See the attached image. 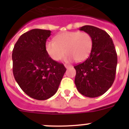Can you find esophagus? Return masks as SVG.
<instances>
[{
	"label": "esophagus",
	"mask_w": 129,
	"mask_h": 129,
	"mask_svg": "<svg viewBox=\"0 0 129 129\" xmlns=\"http://www.w3.org/2000/svg\"><path fill=\"white\" fill-rule=\"evenodd\" d=\"M64 67H65L66 68H68L71 67V65H70V64H64Z\"/></svg>",
	"instance_id": "esophagus-1"
}]
</instances>
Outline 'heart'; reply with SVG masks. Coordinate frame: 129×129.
Instances as JSON below:
<instances>
[{"label": "heart", "instance_id": "heart-1", "mask_svg": "<svg viewBox=\"0 0 129 129\" xmlns=\"http://www.w3.org/2000/svg\"><path fill=\"white\" fill-rule=\"evenodd\" d=\"M93 46V40L86 32L66 31L57 35L55 41H48L46 43V51L54 61L61 60L66 53H68L66 60L77 62L87 59L90 54Z\"/></svg>", "mask_w": 129, "mask_h": 129}]
</instances>
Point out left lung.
I'll return each mask as SVG.
<instances>
[{
  "mask_svg": "<svg viewBox=\"0 0 129 129\" xmlns=\"http://www.w3.org/2000/svg\"><path fill=\"white\" fill-rule=\"evenodd\" d=\"M79 30L92 36L93 46L89 57L74 67L75 84L82 95L96 98L105 94L114 81L117 53L112 39L105 31L89 25Z\"/></svg>",
  "mask_w": 129,
  "mask_h": 129,
  "instance_id": "1",
  "label": "left lung"
}]
</instances>
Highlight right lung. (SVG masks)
<instances>
[{"label": "right lung", "instance_id": "right-lung-1", "mask_svg": "<svg viewBox=\"0 0 129 129\" xmlns=\"http://www.w3.org/2000/svg\"><path fill=\"white\" fill-rule=\"evenodd\" d=\"M50 35V30L28 31L19 37L12 53L15 79L24 93L37 100H46L56 93L67 70L46 52Z\"/></svg>", "mask_w": 129, "mask_h": 129}]
</instances>
